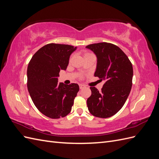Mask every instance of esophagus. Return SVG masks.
<instances>
[{"label": "esophagus", "instance_id": "obj_1", "mask_svg": "<svg viewBox=\"0 0 159 159\" xmlns=\"http://www.w3.org/2000/svg\"><path fill=\"white\" fill-rule=\"evenodd\" d=\"M79 86H80V89H84V88H85V86L84 85H83V84H80Z\"/></svg>", "mask_w": 159, "mask_h": 159}]
</instances>
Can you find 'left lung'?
Here are the masks:
<instances>
[{"instance_id":"1","label":"left lung","mask_w":159,"mask_h":159,"mask_svg":"<svg viewBox=\"0 0 159 159\" xmlns=\"http://www.w3.org/2000/svg\"><path fill=\"white\" fill-rule=\"evenodd\" d=\"M98 57L94 75L104 80L102 91L90 87L87 100L89 111L93 116L107 118L122 108L131 91L133 70L131 61L116 45L100 42L86 46Z\"/></svg>"}]
</instances>
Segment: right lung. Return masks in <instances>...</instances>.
Returning <instances> with one entry per match:
<instances>
[{
    "label": "right lung",
    "mask_w": 159,
    "mask_h": 159,
    "mask_svg": "<svg viewBox=\"0 0 159 159\" xmlns=\"http://www.w3.org/2000/svg\"><path fill=\"white\" fill-rule=\"evenodd\" d=\"M76 47L46 44L31 58L27 68V87L34 104L46 117L59 119L71 110L80 88L77 84H57L61 70H66Z\"/></svg>",
    "instance_id": "add662e5"
}]
</instances>
